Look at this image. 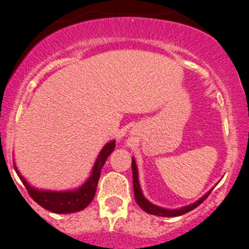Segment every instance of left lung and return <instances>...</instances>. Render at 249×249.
I'll use <instances>...</instances> for the list:
<instances>
[{"label":"left lung","instance_id":"8db88e82","mask_svg":"<svg viewBox=\"0 0 249 249\" xmlns=\"http://www.w3.org/2000/svg\"><path fill=\"white\" fill-rule=\"evenodd\" d=\"M131 166H132V182H134V195H135V200H136L137 205L142 208L144 212L149 213V214H154V215H159V217H178V215H182L184 213L190 212L192 210L196 208L197 206L201 205V203L207 199L208 195L211 194L212 189L205 194L200 200H197L196 202L192 203V205H188L184 206V207L179 208V210H167V208H162L159 207L157 205H153L143 196L142 192H141V188H140V183H139V173H137V167H136V162H135V159L132 158V162H131Z\"/></svg>","mask_w":249,"mask_h":249}]
</instances>
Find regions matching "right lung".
Returning <instances> with one entry per match:
<instances>
[{"mask_svg":"<svg viewBox=\"0 0 249 249\" xmlns=\"http://www.w3.org/2000/svg\"><path fill=\"white\" fill-rule=\"evenodd\" d=\"M115 147V142L107 143L104 147V149L100 152L99 158L96 160V164H95L94 169H92L91 176L89 177V179L84 183L80 188H78L77 190H72V192H48V190H37L35 188H32L26 180L24 179V177L20 176L19 171L17 170L16 165H14V169L19 176V178L21 179L22 184L26 188L27 193H29L30 196L34 199V201H36L39 206H42L46 210L50 211V212L54 213H73L78 212V211H82L92 201L95 196V193H96L97 183H99L100 175H101V169L104 167L106 159L109 157L110 153L113 152Z\"/></svg>","mask_w":249,"mask_h":249,"instance_id":"obj_1","label":"right lung"}]
</instances>
